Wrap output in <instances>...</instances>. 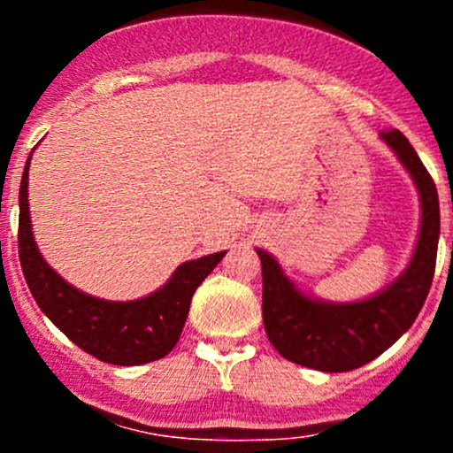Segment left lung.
I'll return each instance as SVG.
<instances>
[{"mask_svg": "<svg viewBox=\"0 0 453 453\" xmlns=\"http://www.w3.org/2000/svg\"><path fill=\"white\" fill-rule=\"evenodd\" d=\"M379 138L392 149L419 196V230L407 268L379 292L332 303L304 292L273 253L262 259V317L273 347L285 360L321 372H347L375 360L413 326L434 277L441 234L439 194L415 149L398 129Z\"/></svg>", "mask_w": 453, "mask_h": 453, "instance_id": "left-lung-1", "label": "left lung"}]
</instances>
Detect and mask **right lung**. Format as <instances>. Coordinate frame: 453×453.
<instances>
[{
	"instance_id": "1",
	"label": "right lung",
	"mask_w": 453,
	"mask_h": 453,
	"mask_svg": "<svg viewBox=\"0 0 453 453\" xmlns=\"http://www.w3.org/2000/svg\"><path fill=\"white\" fill-rule=\"evenodd\" d=\"M29 153L19 191V257L29 292L42 313L82 351L117 366H138L168 356L179 342L200 283L226 251L189 259L159 289L136 300H104L85 294L49 266L31 230Z\"/></svg>"
}]
</instances>
